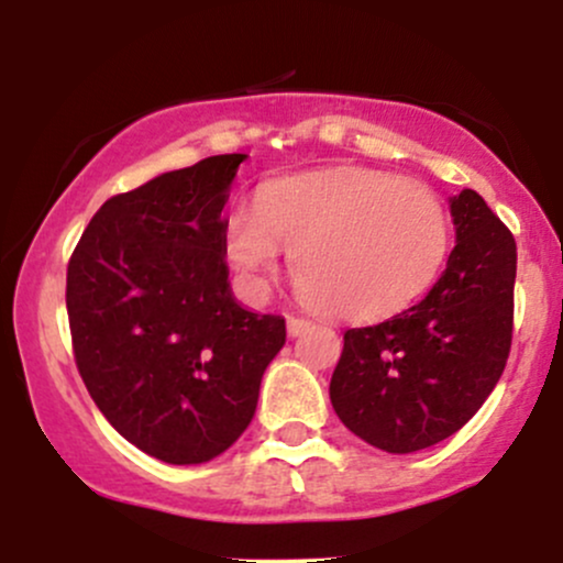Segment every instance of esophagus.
Wrapping results in <instances>:
<instances>
[{
    "label": "esophagus",
    "mask_w": 563,
    "mask_h": 563,
    "mask_svg": "<svg viewBox=\"0 0 563 563\" xmlns=\"http://www.w3.org/2000/svg\"><path fill=\"white\" fill-rule=\"evenodd\" d=\"M309 325H312V322H309V320L294 318V314H290V318H288V335H299V333L307 331Z\"/></svg>",
    "instance_id": "esophagus-1"
}]
</instances>
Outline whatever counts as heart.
Returning <instances> with one entry per match:
<instances>
[{
	"instance_id": "b5f03b06",
	"label": "heart",
	"mask_w": 563,
	"mask_h": 563,
	"mask_svg": "<svg viewBox=\"0 0 563 563\" xmlns=\"http://www.w3.org/2000/svg\"><path fill=\"white\" fill-rule=\"evenodd\" d=\"M280 244L312 307L335 320H380L434 283L450 219L434 192L397 174H296L264 185L254 209H235L224 228V254L251 290L267 288Z\"/></svg>"
}]
</instances>
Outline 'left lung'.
I'll use <instances>...</instances> for the list:
<instances>
[{"instance_id":"8db88e82","label":"left lung","mask_w":563,"mask_h":563,"mask_svg":"<svg viewBox=\"0 0 563 563\" xmlns=\"http://www.w3.org/2000/svg\"><path fill=\"white\" fill-rule=\"evenodd\" d=\"M448 269L405 312L349 328L331 378L335 416L386 452L463 429L503 376L514 339L516 241L476 190L450 198Z\"/></svg>"}]
</instances>
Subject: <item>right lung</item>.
<instances>
[{
	"label": "right lung",
	"mask_w": 563,
	"mask_h": 563,
	"mask_svg": "<svg viewBox=\"0 0 563 563\" xmlns=\"http://www.w3.org/2000/svg\"><path fill=\"white\" fill-rule=\"evenodd\" d=\"M243 158H203L108 198L68 262L84 386L126 442L174 466L243 434L286 344V320L243 309L228 283L222 209Z\"/></svg>",
	"instance_id": "right-lung-1"
}]
</instances>
